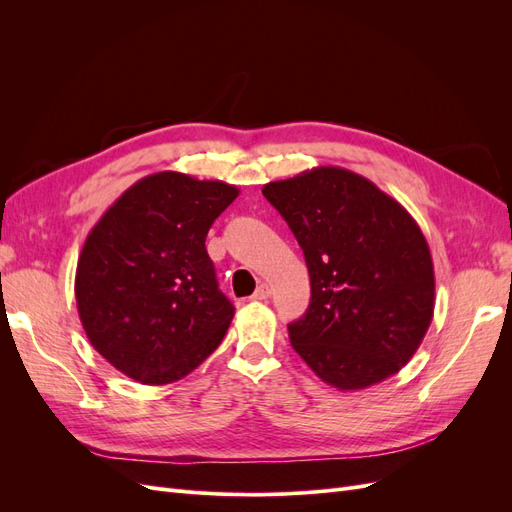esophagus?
<instances>
[{
	"label": "esophagus",
	"instance_id": "1",
	"mask_svg": "<svg viewBox=\"0 0 512 512\" xmlns=\"http://www.w3.org/2000/svg\"><path fill=\"white\" fill-rule=\"evenodd\" d=\"M269 297H271V286H269V284H260V286L256 288V292L252 294L254 301H265V299H269Z\"/></svg>",
	"mask_w": 512,
	"mask_h": 512
}]
</instances>
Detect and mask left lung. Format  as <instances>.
<instances>
[{"label": "left lung", "instance_id": "8db88e82", "mask_svg": "<svg viewBox=\"0 0 512 512\" xmlns=\"http://www.w3.org/2000/svg\"><path fill=\"white\" fill-rule=\"evenodd\" d=\"M305 254L312 301L290 344L339 391L404 367L433 318L436 277L412 215L369 179L318 166L262 188Z\"/></svg>", "mask_w": 512, "mask_h": 512}]
</instances>
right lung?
I'll use <instances>...</instances> for the list:
<instances>
[{
    "label": "right lung",
    "mask_w": 512,
    "mask_h": 512,
    "mask_svg": "<svg viewBox=\"0 0 512 512\" xmlns=\"http://www.w3.org/2000/svg\"><path fill=\"white\" fill-rule=\"evenodd\" d=\"M235 185L162 170L123 192L91 228L76 265L83 329L104 359L143 384L185 378L220 346L235 307L205 239Z\"/></svg>",
    "instance_id": "right-lung-1"
}]
</instances>
